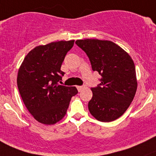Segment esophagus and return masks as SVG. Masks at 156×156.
Wrapping results in <instances>:
<instances>
[{
  "label": "esophagus",
  "instance_id": "obj_1",
  "mask_svg": "<svg viewBox=\"0 0 156 156\" xmlns=\"http://www.w3.org/2000/svg\"><path fill=\"white\" fill-rule=\"evenodd\" d=\"M84 88H85V86H77V89H78V90L79 92H81Z\"/></svg>",
  "mask_w": 156,
  "mask_h": 156
}]
</instances>
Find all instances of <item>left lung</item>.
<instances>
[{
  "mask_svg": "<svg viewBox=\"0 0 156 156\" xmlns=\"http://www.w3.org/2000/svg\"><path fill=\"white\" fill-rule=\"evenodd\" d=\"M75 44L87 53L93 71L102 76L101 83L91 88L90 112L100 122L116 120L129 107L137 88L133 59L110 41L87 38L77 40Z\"/></svg>",
  "mask_w": 156,
  "mask_h": 156,
  "instance_id": "obj_1",
  "label": "left lung"
}]
</instances>
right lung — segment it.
Masks as SVG:
<instances>
[{
	"label": "right lung",
	"mask_w": 156,
	"mask_h": 156,
	"mask_svg": "<svg viewBox=\"0 0 156 156\" xmlns=\"http://www.w3.org/2000/svg\"><path fill=\"white\" fill-rule=\"evenodd\" d=\"M75 41L39 45L26 56L18 71L17 86L25 106L35 120L54 125L63 119L75 87L59 85L64 72L61 66Z\"/></svg>",
	"instance_id": "right-lung-1"
}]
</instances>
